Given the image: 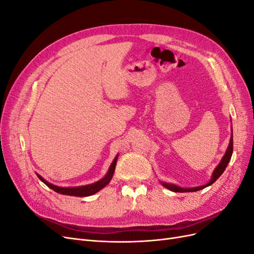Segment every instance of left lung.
<instances>
[{
	"label": "left lung",
	"mask_w": 254,
	"mask_h": 254,
	"mask_svg": "<svg viewBox=\"0 0 254 254\" xmlns=\"http://www.w3.org/2000/svg\"><path fill=\"white\" fill-rule=\"evenodd\" d=\"M232 152H233V135H231V139H230V144L228 146L225 156L222 157V159L220 161V163L218 164V166L214 170L211 180L207 182L206 184H204V186L196 187V188H190V189H183V188H180L178 186H175V184H171V183H166V182H161V183H162V186L165 187L166 189H168L170 190H173V191H178V193H187V191H196V190H202V189H204L206 187L211 186V184H213L215 181H216L219 178V177L221 176V174L225 172L226 167H227V165L229 163V161L231 160Z\"/></svg>",
	"instance_id": "obj_1"
}]
</instances>
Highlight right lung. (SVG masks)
<instances>
[{"label":"right lung","mask_w":254,"mask_h":254,"mask_svg":"<svg viewBox=\"0 0 254 254\" xmlns=\"http://www.w3.org/2000/svg\"><path fill=\"white\" fill-rule=\"evenodd\" d=\"M118 157H119V155L115 157L112 164L109 167L108 173H107V175L102 180H99L95 183L88 184V186H82V187H77V188H60L57 186H54V184L48 182L47 180H44L40 175L37 174V176H38V178H39L45 184V186H48L50 189L55 190L56 193L63 194V195H68V196H76V197H87V196H91V195L97 193L98 190H101L103 188H105L107 184L111 181L112 176L114 174L115 165H117Z\"/></svg>","instance_id":"right-lung-1"}]
</instances>
